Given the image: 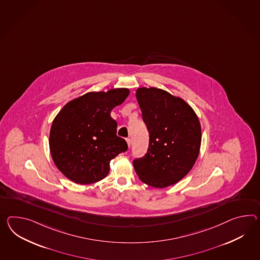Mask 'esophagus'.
I'll list each match as a JSON object with an SVG mask.
<instances>
[{
  "label": "esophagus",
  "instance_id": "34e87169",
  "mask_svg": "<svg viewBox=\"0 0 260 260\" xmlns=\"http://www.w3.org/2000/svg\"><path fill=\"white\" fill-rule=\"evenodd\" d=\"M126 141H127V146H131V144H132V141H131V139H129V138H127Z\"/></svg>",
  "mask_w": 260,
  "mask_h": 260
}]
</instances>
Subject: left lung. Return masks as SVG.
Wrapping results in <instances>:
<instances>
[{
	"label": "left lung",
	"mask_w": 260,
	"mask_h": 260,
	"mask_svg": "<svg viewBox=\"0 0 260 260\" xmlns=\"http://www.w3.org/2000/svg\"><path fill=\"white\" fill-rule=\"evenodd\" d=\"M136 99L149 133L147 152L133 160L140 180L165 188L182 179L196 164L201 126L192 108L162 89H137Z\"/></svg>",
	"instance_id": "left-lung-1"
}]
</instances>
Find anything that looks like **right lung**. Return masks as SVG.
<instances>
[{
	"instance_id": "add662e5",
	"label": "right lung",
	"mask_w": 260,
	"mask_h": 260,
	"mask_svg": "<svg viewBox=\"0 0 260 260\" xmlns=\"http://www.w3.org/2000/svg\"><path fill=\"white\" fill-rule=\"evenodd\" d=\"M129 90L90 92L69 102L51 125L50 149L58 169L73 182L91 184L110 172V161L127 149L116 135L111 117L114 107L125 102Z\"/></svg>"
}]
</instances>
